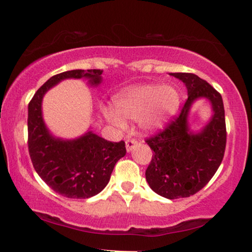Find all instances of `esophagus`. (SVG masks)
Segmentation results:
<instances>
[{"mask_svg": "<svg viewBox=\"0 0 252 252\" xmlns=\"http://www.w3.org/2000/svg\"><path fill=\"white\" fill-rule=\"evenodd\" d=\"M137 141L135 139H127L126 140V150L127 151H132L134 148L137 146Z\"/></svg>", "mask_w": 252, "mask_h": 252, "instance_id": "esophagus-1", "label": "esophagus"}]
</instances>
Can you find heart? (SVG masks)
Listing matches in <instances>:
<instances>
[{"label":"heart","mask_w":252,"mask_h":252,"mask_svg":"<svg viewBox=\"0 0 252 252\" xmlns=\"http://www.w3.org/2000/svg\"><path fill=\"white\" fill-rule=\"evenodd\" d=\"M180 102V94L173 86H135L120 93L116 98L117 108L104 106L103 113L116 126H125V117L139 119L144 129H155L163 126L175 115Z\"/></svg>","instance_id":"b5f03b06"}]
</instances>
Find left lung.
Instances as JSON below:
<instances>
[{"label": "left lung", "mask_w": 252, "mask_h": 252, "mask_svg": "<svg viewBox=\"0 0 252 252\" xmlns=\"http://www.w3.org/2000/svg\"><path fill=\"white\" fill-rule=\"evenodd\" d=\"M171 75L186 85L188 98L180 115L146 140L154 150L146 179L158 195L177 199L196 194L211 180L222 161L227 133L221 95L194 73ZM202 97L212 102L214 115L201 132L192 133L188 115L192 103Z\"/></svg>", "instance_id": "left-lung-1"}]
</instances>
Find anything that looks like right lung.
<instances>
[{"instance_id":"1","label":"right lung","mask_w":252,"mask_h":252,"mask_svg":"<svg viewBox=\"0 0 252 252\" xmlns=\"http://www.w3.org/2000/svg\"><path fill=\"white\" fill-rule=\"evenodd\" d=\"M102 72L72 70L54 75L29 103V153L34 170L54 191L67 198H89L102 191L116 163L126 155L125 142H111L93 132L75 140L56 139L44 125L41 103L44 94L64 79L87 78L98 85Z\"/></svg>"}]
</instances>
